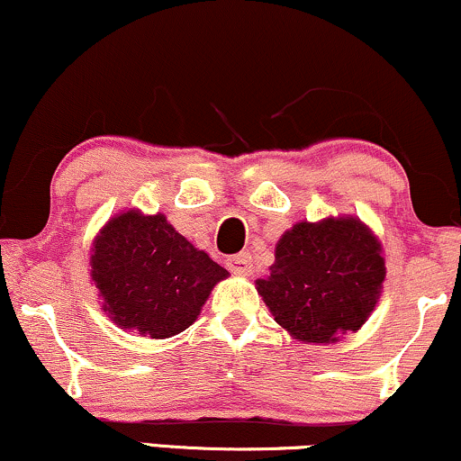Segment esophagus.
I'll list each match as a JSON object with an SVG mask.
<instances>
[{"instance_id":"34e87169","label":"esophagus","mask_w":461,"mask_h":461,"mask_svg":"<svg viewBox=\"0 0 461 461\" xmlns=\"http://www.w3.org/2000/svg\"><path fill=\"white\" fill-rule=\"evenodd\" d=\"M250 255L249 253H238L234 258H230L225 261L227 267H230V272L238 274V276H249L250 272H253V264H250Z\"/></svg>"}]
</instances>
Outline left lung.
Masks as SVG:
<instances>
[{
    "label": "left lung",
    "instance_id": "1",
    "mask_svg": "<svg viewBox=\"0 0 461 461\" xmlns=\"http://www.w3.org/2000/svg\"><path fill=\"white\" fill-rule=\"evenodd\" d=\"M383 281L385 259L370 227L355 217H328L285 231L258 291L291 336L328 345L366 323Z\"/></svg>",
    "mask_w": 461,
    "mask_h": 461
}]
</instances>
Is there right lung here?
<instances>
[{
	"mask_svg": "<svg viewBox=\"0 0 461 461\" xmlns=\"http://www.w3.org/2000/svg\"><path fill=\"white\" fill-rule=\"evenodd\" d=\"M225 267L180 236L161 212L125 211L102 227L91 249V281L116 328L149 338L185 331Z\"/></svg>",
	"mask_w": 461,
	"mask_h": 461,
	"instance_id": "obj_1",
	"label": "right lung"
}]
</instances>
